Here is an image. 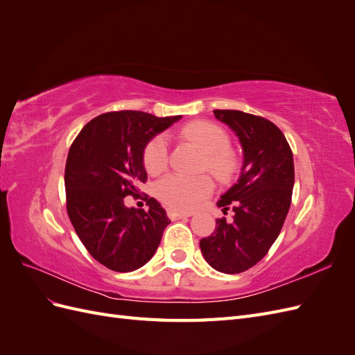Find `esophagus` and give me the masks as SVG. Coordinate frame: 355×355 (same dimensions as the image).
<instances>
[{
  "label": "esophagus",
  "mask_w": 355,
  "mask_h": 355,
  "mask_svg": "<svg viewBox=\"0 0 355 355\" xmlns=\"http://www.w3.org/2000/svg\"><path fill=\"white\" fill-rule=\"evenodd\" d=\"M167 216H168L171 220H178V219H182V218H189V216H192V213H191V211H182V210H176V209L168 207V209H167Z\"/></svg>",
  "instance_id": "34e87169"
}]
</instances>
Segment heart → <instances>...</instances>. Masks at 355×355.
Masks as SVG:
<instances>
[{"instance_id":"heart-1","label":"heart","mask_w":355,"mask_h":355,"mask_svg":"<svg viewBox=\"0 0 355 355\" xmlns=\"http://www.w3.org/2000/svg\"><path fill=\"white\" fill-rule=\"evenodd\" d=\"M184 135L197 144L204 153V166L219 179H228L237 159L230 151V136L218 124L210 121H194L184 128ZM168 164V141L166 135H157L145 145L144 166L148 173L158 175ZM214 184L210 176H187L170 173L161 178L157 185V197L170 207L192 209L213 192Z\"/></svg>"}]
</instances>
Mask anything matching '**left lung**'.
Returning <instances> with one entry per match:
<instances>
[{"instance_id":"1","label":"left lung","mask_w":355,"mask_h":355,"mask_svg":"<svg viewBox=\"0 0 355 355\" xmlns=\"http://www.w3.org/2000/svg\"><path fill=\"white\" fill-rule=\"evenodd\" d=\"M214 116L239 136L244 161L237 184L218 201L231 222L216 219V228L200 240L201 253L219 272L250 270L270 252L292 202L293 154L283 132L263 116L231 110H214Z\"/></svg>"}]
</instances>
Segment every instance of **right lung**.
<instances>
[{"label": "right lung", "instance_id": "add662e5", "mask_svg": "<svg viewBox=\"0 0 355 355\" xmlns=\"http://www.w3.org/2000/svg\"><path fill=\"white\" fill-rule=\"evenodd\" d=\"M180 115L142 111L101 114L72 142L65 166L67 211L87 252L103 266L130 272L154 256L170 223L155 198L139 196L148 176L144 149ZM127 195L144 198L148 211L128 209Z\"/></svg>", "mask_w": 355, "mask_h": 355}]
</instances>
